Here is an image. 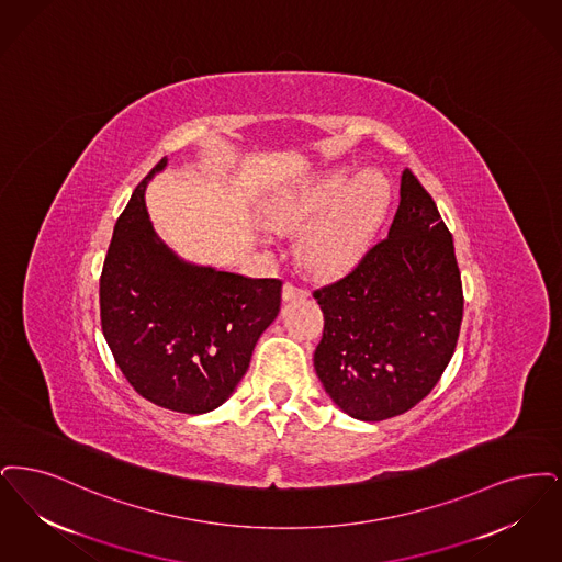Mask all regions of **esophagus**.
<instances>
[{"label": "esophagus", "instance_id": "34e87169", "mask_svg": "<svg viewBox=\"0 0 562 562\" xmlns=\"http://www.w3.org/2000/svg\"><path fill=\"white\" fill-rule=\"evenodd\" d=\"M308 295V292L304 290V288H297V285H293V283H285L283 285V297L285 300H295V297H306Z\"/></svg>", "mask_w": 562, "mask_h": 562}]
</instances>
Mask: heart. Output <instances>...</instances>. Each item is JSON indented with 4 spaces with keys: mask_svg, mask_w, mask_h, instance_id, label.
I'll list each match as a JSON object with an SVG mask.
<instances>
[{
    "mask_svg": "<svg viewBox=\"0 0 562 562\" xmlns=\"http://www.w3.org/2000/svg\"><path fill=\"white\" fill-rule=\"evenodd\" d=\"M389 195L386 178L375 171L355 180L348 171H336L290 196L272 222L285 231L311 224L300 239L304 265L318 274H338L363 256Z\"/></svg>",
    "mask_w": 562,
    "mask_h": 562,
    "instance_id": "heart-1",
    "label": "heart"
}]
</instances>
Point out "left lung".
<instances>
[{"instance_id": "8db88e82", "label": "left lung", "mask_w": 562, "mask_h": 562, "mask_svg": "<svg viewBox=\"0 0 562 562\" xmlns=\"http://www.w3.org/2000/svg\"><path fill=\"white\" fill-rule=\"evenodd\" d=\"M313 297L325 317L315 369L342 412L389 419L437 386L458 344L464 292L453 237L414 171L401 176L389 237Z\"/></svg>"}]
</instances>
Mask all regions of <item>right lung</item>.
Returning <instances> with one entry per match:
<instances>
[{
  "instance_id": "obj_1",
  "label": "right lung",
  "mask_w": 562,
  "mask_h": 562,
  "mask_svg": "<svg viewBox=\"0 0 562 562\" xmlns=\"http://www.w3.org/2000/svg\"><path fill=\"white\" fill-rule=\"evenodd\" d=\"M115 224L100 274V323L132 389L180 414L220 407L249 367L254 346L281 308L279 279H249L180 260L145 205L153 173Z\"/></svg>"
}]
</instances>
